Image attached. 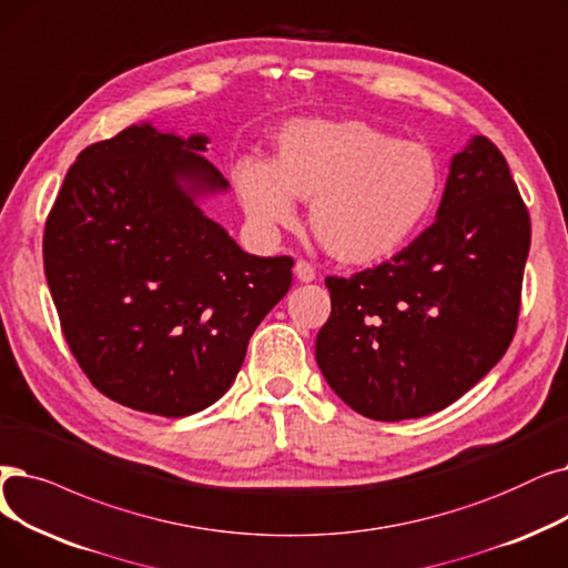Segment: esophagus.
Instances as JSON below:
<instances>
[{"instance_id": "obj_1", "label": "esophagus", "mask_w": 568, "mask_h": 568, "mask_svg": "<svg viewBox=\"0 0 568 568\" xmlns=\"http://www.w3.org/2000/svg\"><path fill=\"white\" fill-rule=\"evenodd\" d=\"M294 276H297L302 283H311V281H315V268H313V264L300 260L297 264H294Z\"/></svg>"}]
</instances>
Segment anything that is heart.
<instances>
[{"mask_svg":"<svg viewBox=\"0 0 568 568\" xmlns=\"http://www.w3.org/2000/svg\"><path fill=\"white\" fill-rule=\"evenodd\" d=\"M257 227L290 225L294 200L311 202V230L345 264H374L420 232L440 194L429 145L362 120H292L276 134L274 164L243 158L232 171Z\"/></svg>","mask_w":568,"mask_h":568,"instance_id":"b5f03b06","label":"heart"}]
</instances>
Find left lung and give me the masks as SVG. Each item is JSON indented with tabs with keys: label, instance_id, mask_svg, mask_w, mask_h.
I'll use <instances>...</instances> for the list:
<instances>
[{
	"label": "left lung",
	"instance_id": "left-lung-1",
	"mask_svg": "<svg viewBox=\"0 0 568 568\" xmlns=\"http://www.w3.org/2000/svg\"><path fill=\"white\" fill-rule=\"evenodd\" d=\"M529 243L506 158L474 136L450 162L432 227L389 262L325 281L332 315L315 359L329 387L381 423L457 402L508 351Z\"/></svg>",
	"mask_w": 568,
	"mask_h": 568
}]
</instances>
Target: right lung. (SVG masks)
Here are the masks:
<instances>
[{
	"instance_id": "obj_1",
	"label": "right lung",
	"mask_w": 568,
	"mask_h": 568,
	"mask_svg": "<svg viewBox=\"0 0 568 568\" xmlns=\"http://www.w3.org/2000/svg\"><path fill=\"white\" fill-rule=\"evenodd\" d=\"M206 143L143 122L88 145L43 232L45 281L83 374L164 417L223 397L292 285V257L243 253L196 204L230 187Z\"/></svg>"
}]
</instances>
